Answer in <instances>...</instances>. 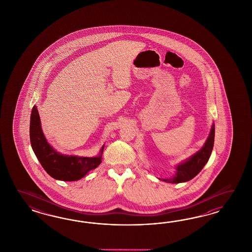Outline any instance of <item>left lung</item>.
I'll use <instances>...</instances> for the list:
<instances>
[{
    "instance_id": "obj_1",
    "label": "left lung",
    "mask_w": 252,
    "mask_h": 252,
    "mask_svg": "<svg viewBox=\"0 0 252 252\" xmlns=\"http://www.w3.org/2000/svg\"><path fill=\"white\" fill-rule=\"evenodd\" d=\"M214 132L215 127L213 124L210 135L207 138L205 144L198 151V153L192 155L190 158L179 163L176 166V173L175 176L169 179H160L167 183H182L189 181L193 177L198 175V173L204 167L207 161L213 152L214 144Z\"/></svg>"
}]
</instances>
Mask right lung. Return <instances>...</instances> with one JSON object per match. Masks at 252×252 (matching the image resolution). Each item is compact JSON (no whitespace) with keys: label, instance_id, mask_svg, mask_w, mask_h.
Segmentation results:
<instances>
[{"label":"right lung","instance_id":"obj_1","mask_svg":"<svg viewBox=\"0 0 252 252\" xmlns=\"http://www.w3.org/2000/svg\"><path fill=\"white\" fill-rule=\"evenodd\" d=\"M31 147L38 161L46 172L54 179L62 181H76L82 178L91 170L98 167L101 162V154L104 146L101 147L97 157L68 156L57 153L48 143L40 126V119L37 107L32 108L30 126Z\"/></svg>","mask_w":252,"mask_h":252}]
</instances>
